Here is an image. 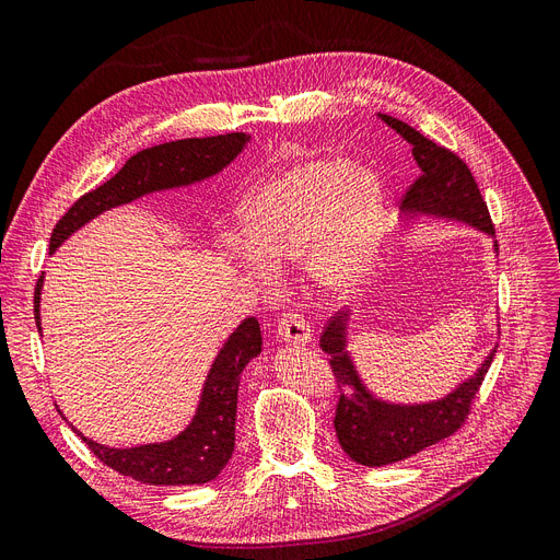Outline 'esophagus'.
<instances>
[{"mask_svg":"<svg viewBox=\"0 0 560 560\" xmlns=\"http://www.w3.org/2000/svg\"><path fill=\"white\" fill-rule=\"evenodd\" d=\"M279 339L283 343H293V346H308L312 343V327L298 314H283L279 320Z\"/></svg>","mask_w":560,"mask_h":560,"instance_id":"obj_1","label":"esophagus"}]
</instances>
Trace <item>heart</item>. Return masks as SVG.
<instances>
[{
  "mask_svg": "<svg viewBox=\"0 0 560 560\" xmlns=\"http://www.w3.org/2000/svg\"><path fill=\"white\" fill-rule=\"evenodd\" d=\"M240 242L225 260L260 283L268 265L298 260L325 295H348L374 267L385 219L381 179L343 156H314L277 171L237 205Z\"/></svg>",
  "mask_w": 560,
  "mask_h": 560,
  "instance_id": "b5f03b06",
  "label": "heart"
}]
</instances>
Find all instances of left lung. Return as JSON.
Wrapping results in <instances>:
<instances>
[{
    "label": "left lung",
    "instance_id": "obj_1",
    "mask_svg": "<svg viewBox=\"0 0 560 560\" xmlns=\"http://www.w3.org/2000/svg\"><path fill=\"white\" fill-rule=\"evenodd\" d=\"M378 119L410 144L412 159L422 173L401 202V223H462L493 237L487 202L468 165L457 154L408 127L406 121L383 113H378ZM493 252L499 254L495 240ZM350 318L353 312L337 314L320 337V348L329 355L341 392L335 429L348 457L355 464L378 468L404 462L452 436L466 420L470 401L478 395L499 343L489 350L482 364L459 385H454L447 395L431 401L401 404L383 399L362 378L355 358L350 353Z\"/></svg>",
    "mask_w": 560,
    "mask_h": 560
}]
</instances>
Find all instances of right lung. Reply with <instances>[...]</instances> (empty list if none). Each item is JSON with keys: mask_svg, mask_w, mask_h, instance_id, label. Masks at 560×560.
Here are the masks:
<instances>
[{"mask_svg": "<svg viewBox=\"0 0 560 560\" xmlns=\"http://www.w3.org/2000/svg\"><path fill=\"white\" fill-rule=\"evenodd\" d=\"M248 142H252L248 133H225L212 138H184L175 142H163L156 144V148L133 154L121 165V171L115 177L101 184L98 189L78 198L71 210L57 221L50 235V256L73 233H78L82 225H88L103 212L152 194L186 189V186L219 175L228 163H233L248 148ZM40 291H44V277L38 279L34 295V318L38 335L44 337V327H40ZM260 325L254 316H248L228 335L219 348L205 376L198 406L189 424L168 441L144 443L136 447L101 445L78 431L65 418L59 406L57 410L61 420H67L71 431H75L88 443V447L103 464L127 475V478L154 487H189L212 482L233 457L240 376L244 366L260 355Z\"/></svg>", "mask_w": 560, "mask_h": 560, "instance_id": "obj_1", "label": "right lung"}]
</instances>
